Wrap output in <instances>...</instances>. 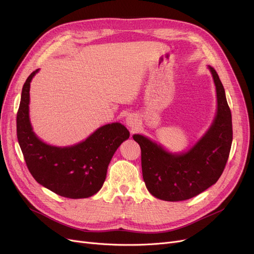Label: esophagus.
<instances>
[{
    "mask_svg": "<svg viewBox=\"0 0 254 254\" xmlns=\"http://www.w3.org/2000/svg\"><path fill=\"white\" fill-rule=\"evenodd\" d=\"M126 124L131 127V128H136V127H138V118L135 115H128L126 119Z\"/></svg>",
    "mask_w": 254,
    "mask_h": 254,
    "instance_id": "1",
    "label": "esophagus"
}]
</instances>
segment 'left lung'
I'll use <instances>...</instances> for the list:
<instances>
[{"label": "left lung", "mask_w": 254, "mask_h": 254, "mask_svg": "<svg viewBox=\"0 0 254 254\" xmlns=\"http://www.w3.org/2000/svg\"><path fill=\"white\" fill-rule=\"evenodd\" d=\"M217 114L205 136L186 153L173 155L144 136L132 138L141 147L143 179L149 192L170 202L184 201L215 184L229 159L233 141L232 113L214 68Z\"/></svg>", "instance_id": "obj_1"}]
</instances>
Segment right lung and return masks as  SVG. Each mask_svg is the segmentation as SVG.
<instances>
[{
  "instance_id": "right-lung-1",
  "label": "right lung",
  "mask_w": 254,
  "mask_h": 254,
  "mask_svg": "<svg viewBox=\"0 0 254 254\" xmlns=\"http://www.w3.org/2000/svg\"><path fill=\"white\" fill-rule=\"evenodd\" d=\"M37 72L25 80L16 116L17 139L26 167L38 183L59 195L91 196L101 190L111 158L119 145L128 139L129 131L122 124H109L85 141L64 148L39 140L29 119L30 83Z\"/></svg>"
}]
</instances>
